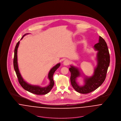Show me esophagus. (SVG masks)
<instances>
[{"label":"esophagus","mask_w":121,"mask_h":121,"mask_svg":"<svg viewBox=\"0 0 121 121\" xmlns=\"http://www.w3.org/2000/svg\"><path fill=\"white\" fill-rule=\"evenodd\" d=\"M69 64V61L68 60H66L63 62V65L65 66H68Z\"/></svg>","instance_id":"1"}]
</instances>
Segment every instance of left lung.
<instances>
[{"label":"left lung","mask_w":121,"mask_h":121,"mask_svg":"<svg viewBox=\"0 0 121 121\" xmlns=\"http://www.w3.org/2000/svg\"><path fill=\"white\" fill-rule=\"evenodd\" d=\"M94 48L97 51V66L92 76L85 77L84 85L80 86L76 82L77 78L81 75L79 69L73 66H70L69 69L71 85L77 92L81 94L89 93L100 86L105 81L109 65V53L107 43L102 37L99 36V42L95 45Z\"/></svg>","instance_id":"8db88e82"}]
</instances>
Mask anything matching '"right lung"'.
I'll list each match as a JSON object with an SVG mask.
<instances>
[{
    "label": "right lung",
    "instance_id": "add662e5",
    "mask_svg": "<svg viewBox=\"0 0 121 121\" xmlns=\"http://www.w3.org/2000/svg\"><path fill=\"white\" fill-rule=\"evenodd\" d=\"M28 34H26L24 35L23 36L21 39V40L23 39L24 36ZM19 44V41L17 43L14 49V58H13V66H14V69L15 71L19 84L24 89L33 94H35L38 95H45L48 94L52 89L54 84V81L53 80V73L55 72V71L59 68V67L60 65V64L58 63L56 64L50 70L48 75V78L50 81V84L48 86H45V87H40L39 86L32 85L31 84H29L24 80V79H23V78L22 77L20 74V73L19 72L18 68L17 50Z\"/></svg>",
    "mask_w": 121,
    "mask_h": 121
}]
</instances>
